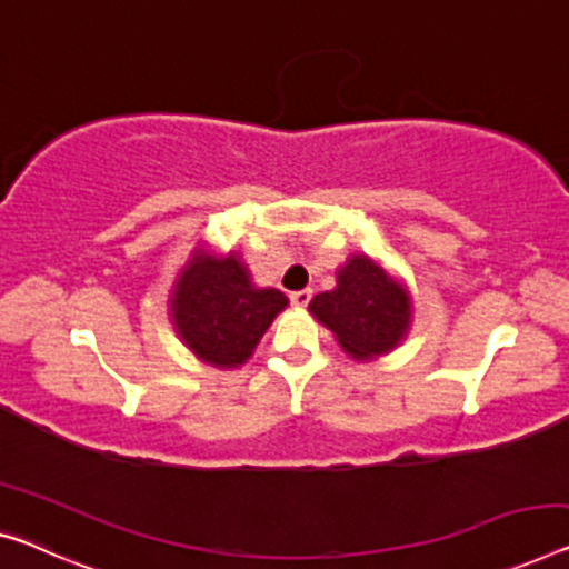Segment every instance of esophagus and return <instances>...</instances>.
<instances>
[{"mask_svg":"<svg viewBox=\"0 0 569 569\" xmlns=\"http://www.w3.org/2000/svg\"><path fill=\"white\" fill-rule=\"evenodd\" d=\"M310 300H312V290H297L290 295V302L295 308H308Z\"/></svg>","mask_w":569,"mask_h":569,"instance_id":"1","label":"esophagus"}]
</instances>
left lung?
Returning a JSON list of instances; mask_svg holds the SVG:
<instances>
[{"mask_svg": "<svg viewBox=\"0 0 569 569\" xmlns=\"http://www.w3.org/2000/svg\"><path fill=\"white\" fill-rule=\"evenodd\" d=\"M336 290L310 300V312L358 361L389 353L409 330V295L366 254L338 269Z\"/></svg>", "mask_w": 569, "mask_h": 569, "instance_id": "1", "label": "left lung"}]
</instances>
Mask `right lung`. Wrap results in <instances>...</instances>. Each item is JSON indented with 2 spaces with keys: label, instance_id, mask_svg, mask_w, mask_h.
I'll list each match as a JSON object with an SVG mask.
<instances>
[{
  "label": "right lung",
  "instance_id": "add662e5",
  "mask_svg": "<svg viewBox=\"0 0 569 569\" xmlns=\"http://www.w3.org/2000/svg\"><path fill=\"white\" fill-rule=\"evenodd\" d=\"M287 297L251 284L247 267L236 254L213 257L206 249L180 272L170 297L172 326L200 361L231 369L247 363Z\"/></svg>",
  "mask_w": 569,
  "mask_h": 569
}]
</instances>
